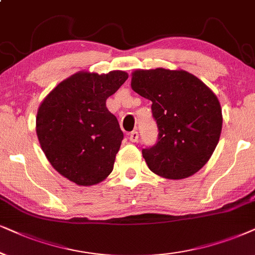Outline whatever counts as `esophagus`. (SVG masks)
I'll return each mask as SVG.
<instances>
[{
	"instance_id": "1",
	"label": "esophagus",
	"mask_w": 255,
	"mask_h": 255,
	"mask_svg": "<svg viewBox=\"0 0 255 255\" xmlns=\"http://www.w3.org/2000/svg\"><path fill=\"white\" fill-rule=\"evenodd\" d=\"M129 140L131 141V142H136V141L138 140V133L136 130H133L129 134Z\"/></svg>"
}]
</instances>
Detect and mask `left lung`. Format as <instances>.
<instances>
[{"instance_id":"left-lung-1","label":"left lung","mask_w":255,"mask_h":255,"mask_svg":"<svg viewBox=\"0 0 255 255\" xmlns=\"http://www.w3.org/2000/svg\"><path fill=\"white\" fill-rule=\"evenodd\" d=\"M131 88L151 101L157 125L154 146L142 149L151 172L185 179L201 169L219 142L222 114L214 93L185 70H136Z\"/></svg>"}]
</instances>
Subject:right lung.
<instances>
[{
    "label": "right lung",
    "instance_id": "right-lung-1",
    "mask_svg": "<svg viewBox=\"0 0 255 255\" xmlns=\"http://www.w3.org/2000/svg\"><path fill=\"white\" fill-rule=\"evenodd\" d=\"M127 77L121 70L77 73L51 90L38 108L42 150L51 166L76 185H95L112 173L124 133L106 100Z\"/></svg>",
    "mask_w": 255,
    "mask_h": 255
}]
</instances>
